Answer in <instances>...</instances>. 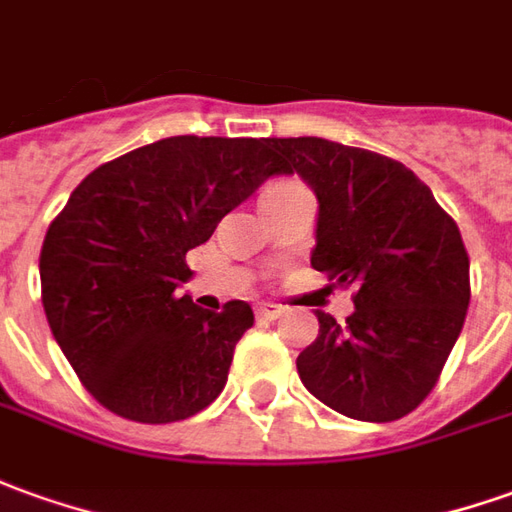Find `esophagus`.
<instances>
[{
	"instance_id": "34e87169",
	"label": "esophagus",
	"mask_w": 512,
	"mask_h": 512,
	"mask_svg": "<svg viewBox=\"0 0 512 512\" xmlns=\"http://www.w3.org/2000/svg\"><path fill=\"white\" fill-rule=\"evenodd\" d=\"M281 312H284V309H281V306H276V303H264V306H259V312H256V315L264 317V320H276Z\"/></svg>"
}]
</instances>
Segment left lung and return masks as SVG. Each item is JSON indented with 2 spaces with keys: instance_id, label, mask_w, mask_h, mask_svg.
Returning a JSON list of instances; mask_svg holds the SVG:
<instances>
[{
  "instance_id": "1",
  "label": "left lung",
  "mask_w": 512,
  "mask_h": 512,
  "mask_svg": "<svg viewBox=\"0 0 512 512\" xmlns=\"http://www.w3.org/2000/svg\"><path fill=\"white\" fill-rule=\"evenodd\" d=\"M267 147L315 189L312 267L357 287L345 323L317 312L320 334L298 357L303 387L345 418L398 421L432 393L463 331L471 281L460 228L387 155L317 136Z\"/></svg>"
}]
</instances>
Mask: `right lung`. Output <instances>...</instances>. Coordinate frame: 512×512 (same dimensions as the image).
I'll return each instance as SVG.
<instances>
[{"instance_id":"obj_1","label":"right lung","mask_w":512,"mask_h":512,"mask_svg":"<svg viewBox=\"0 0 512 512\" xmlns=\"http://www.w3.org/2000/svg\"><path fill=\"white\" fill-rule=\"evenodd\" d=\"M284 175L267 139L172 136L83 178L52 220L38 259L49 329L105 410L172 424L206 410L228 382L245 301L200 309L178 287L186 253Z\"/></svg>"}]
</instances>
